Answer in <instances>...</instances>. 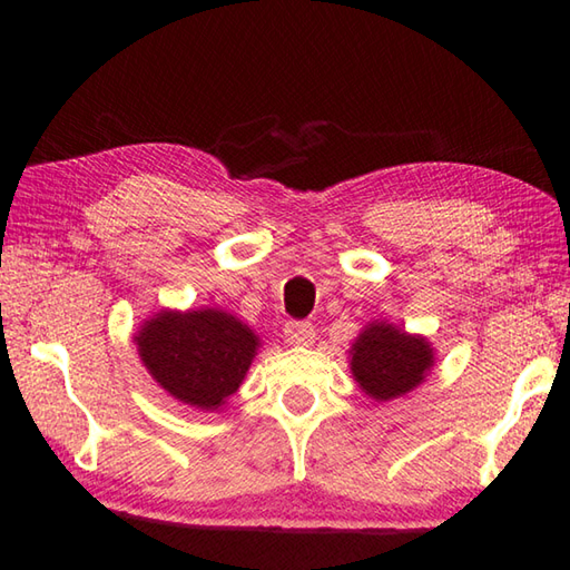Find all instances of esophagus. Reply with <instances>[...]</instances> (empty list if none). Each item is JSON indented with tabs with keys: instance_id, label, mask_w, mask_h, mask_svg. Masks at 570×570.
Here are the masks:
<instances>
[{
	"instance_id": "34e87169",
	"label": "esophagus",
	"mask_w": 570,
	"mask_h": 570,
	"mask_svg": "<svg viewBox=\"0 0 570 570\" xmlns=\"http://www.w3.org/2000/svg\"><path fill=\"white\" fill-rule=\"evenodd\" d=\"M284 336L292 346H312L316 338V331L308 321H288L284 328Z\"/></svg>"
}]
</instances>
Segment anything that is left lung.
Here are the masks:
<instances>
[{
  "label": "left lung",
  "mask_w": 570,
  "mask_h": 570,
  "mask_svg": "<svg viewBox=\"0 0 570 570\" xmlns=\"http://www.w3.org/2000/svg\"><path fill=\"white\" fill-rule=\"evenodd\" d=\"M348 354L356 384L376 401L406 396L433 366V348L426 338L406 334L386 321H371Z\"/></svg>",
  "instance_id": "left-lung-1"
}]
</instances>
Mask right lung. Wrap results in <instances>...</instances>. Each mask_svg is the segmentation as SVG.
<instances>
[{
	"label": "right lung",
	"instance_id": "add662e5",
	"mask_svg": "<svg viewBox=\"0 0 570 570\" xmlns=\"http://www.w3.org/2000/svg\"><path fill=\"white\" fill-rule=\"evenodd\" d=\"M141 364L174 399L216 411L236 393L258 348V336L222 308L159 312L134 336Z\"/></svg>",
	"mask_w": 570,
	"mask_h": 570
}]
</instances>
